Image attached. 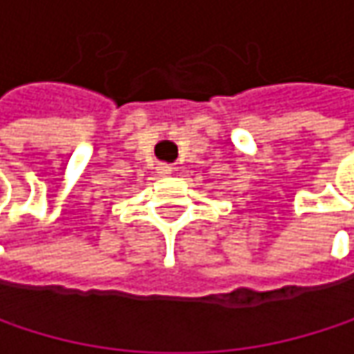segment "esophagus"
<instances>
[{"mask_svg":"<svg viewBox=\"0 0 354 354\" xmlns=\"http://www.w3.org/2000/svg\"><path fill=\"white\" fill-rule=\"evenodd\" d=\"M158 170H160V174H162V176H168V174H172V170H174V168H172L170 164H160V166H158Z\"/></svg>","mask_w":354,"mask_h":354,"instance_id":"1","label":"esophagus"}]
</instances>
